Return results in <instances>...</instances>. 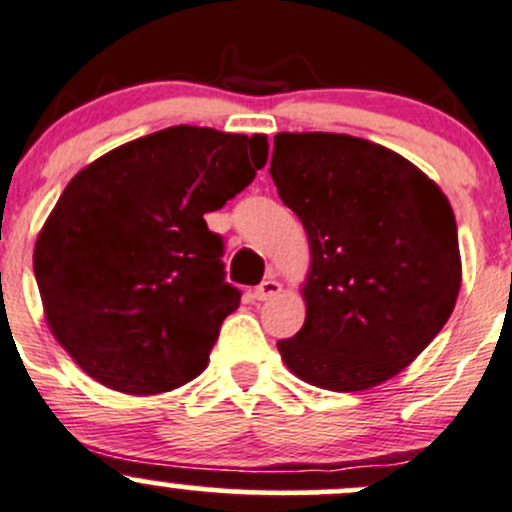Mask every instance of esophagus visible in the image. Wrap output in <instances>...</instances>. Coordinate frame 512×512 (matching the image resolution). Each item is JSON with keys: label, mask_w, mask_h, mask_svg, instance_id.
I'll list each match as a JSON object with an SVG mask.
<instances>
[{"label": "esophagus", "mask_w": 512, "mask_h": 512, "mask_svg": "<svg viewBox=\"0 0 512 512\" xmlns=\"http://www.w3.org/2000/svg\"><path fill=\"white\" fill-rule=\"evenodd\" d=\"M278 293H280V283L276 278H268L254 290V298L256 300H271V298H276Z\"/></svg>", "instance_id": "34e87169"}]
</instances>
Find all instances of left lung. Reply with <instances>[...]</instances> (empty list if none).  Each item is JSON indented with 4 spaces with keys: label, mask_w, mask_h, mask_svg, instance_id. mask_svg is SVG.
<instances>
[{
    "label": "left lung",
    "mask_w": 512,
    "mask_h": 512,
    "mask_svg": "<svg viewBox=\"0 0 512 512\" xmlns=\"http://www.w3.org/2000/svg\"><path fill=\"white\" fill-rule=\"evenodd\" d=\"M271 178L310 239L307 317L285 366L354 393L403 371L439 334L461 288L444 192L390 148L346 134H276Z\"/></svg>",
    "instance_id": "1"
}]
</instances>
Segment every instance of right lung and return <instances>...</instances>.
Instances as JSON below:
<instances>
[{"mask_svg": "<svg viewBox=\"0 0 512 512\" xmlns=\"http://www.w3.org/2000/svg\"><path fill=\"white\" fill-rule=\"evenodd\" d=\"M266 136L170 126L80 170L34 249L51 332L102 386L166 393L205 371L241 290L205 214L266 166Z\"/></svg>", "mask_w": 512, "mask_h": 512, "instance_id": "right-lung-1", "label": "right lung"}]
</instances>
